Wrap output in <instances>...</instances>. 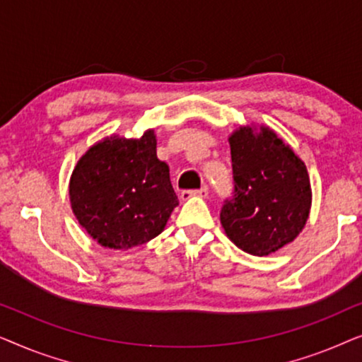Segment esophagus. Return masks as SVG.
I'll return each instance as SVG.
<instances>
[{
	"label": "esophagus",
	"instance_id": "obj_1",
	"mask_svg": "<svg viewBox=\"0 0 362 362\" xmlns=\"http://www.w3.org/2000/svg\"><path fill=\"white\" fill-rule=\"evenodd\" d=\"M207 194H209V189L206 186H202L201 189H185L181 192V199L186 201L189 197H206Z\"/></svg>",
	"mask_w": 362,
	"mask_h": 362
}]
</instances>
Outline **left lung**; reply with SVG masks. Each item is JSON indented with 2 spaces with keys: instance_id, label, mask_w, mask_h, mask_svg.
I'll list each match as a JSON object with an SVG mask.
<instances>
[{
  "instance_id": "1",
  "label": "left lung",
  "mask_w": 362,
  "mask_h": 362,
  "mask_svg": "<svg viewBox=\"0 0 362 362\" xmlns=\"http://www.w3.org/2000/svg\"><path fill=\"white\" fill-rule=\"evenodd\" d=\"M234 192L221 209V224L247 254L269 255L300 234L311 207L305 163L274 132L240 128L229 138Z\"/></svg>"
}]
</instances>
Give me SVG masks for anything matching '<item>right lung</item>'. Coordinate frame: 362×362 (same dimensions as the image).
<instances>
[{"label":"right lung","mask_w":362,"mask_h":362,"mask_svg":"<svg viewBox=\"0 0 362 362\" xmlns=\"http://www.w3.org/2000/svg\"><path fill=\"white\" fill-rule=\"evenodd\" d=\"M69 194L83 229L118 250L155 239L177 206L153 130L138 140L110 136L92 146L74 168Z\"/></svg>","instance_id":"add662e5"}]
</instances>
